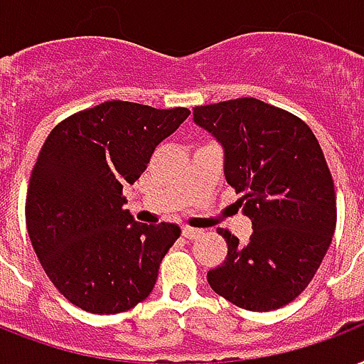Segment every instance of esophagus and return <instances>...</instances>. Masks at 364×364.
<instances>
[{
  "instance_id": "obj_1",
  "label": "esophagus",
  "mask_w": 364,
  "mask_h": 364,
  "mask_svg": "<svg viewBox=\"0 0 364 364\" xmlns=\"http://www.w3.org/2000/svg\"><path fill=\"white\" fill-rule=\"evenodd\" d=\"M182 235H184L186 239H196V237H199V235H201V232H199V230H193V228H182Z\"/></svg>"
}]
</instances>
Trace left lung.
Returning a JSON list of instances; mask_svg holds the SVG:
<instances>
[{"label": "left lung", "mask_w": 364, "mask_h": 364, "mask_svg": "<svg viewBox=\"0 0 364 364\" xmlns=\"http://www.w3.org/2000/svg\"><path fill=\"white\" fill-rule=\"evenodd\" d=\"M193 123L224 150V176L252 235L220 232L228 258L207 273L210 289L250 311L292 302L314 279L336 228V196L317 138L302 119L258 98L193 108Z\"/></svg>", "instance_id": "obj_1"}]
</instances>
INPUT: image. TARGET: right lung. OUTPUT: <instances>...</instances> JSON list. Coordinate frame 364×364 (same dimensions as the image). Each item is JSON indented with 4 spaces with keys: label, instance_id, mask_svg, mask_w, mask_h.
Here are the masks:
<instances>
[{
    "label": "right lung",
    "instance_id": "right-lung-1",
    "mask_svg": "<svg viewBox=\"0 0 364 364\" xmlns=\"http://www.w3.org/2000/svg\"><path fill=\"white\" fill-rule=\"evenodd\" d=\"M188 115L108 100L70 115L45 140L28 186V235L45 273L77 308L121 314L150 296L180 228L136 222L121 191Z\"/></svg>",
    "mask_w": 364,
    "mask_h": 364
}]
</instances>
